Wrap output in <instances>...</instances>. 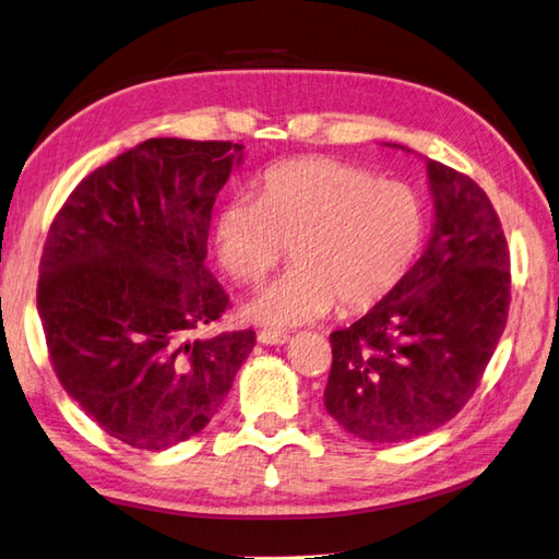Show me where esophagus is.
<instances>
[{
  "mask_svg": "<svg viewBox=\"0 0 559 559\" xmlns=\"http://www.w3.org/2000/svg\"><path fill=\"white\" fill-rule=\"evenodd\" d=\"M257 341L262 343V345H285L290 341V335L288 333H283V331H259L257 333Z\"/></svg>",
  "mask_w": 559,
  "mask_h": 559,
  "instance_id": "obj_1",
  "label": "esophagus"
}]
</instances>
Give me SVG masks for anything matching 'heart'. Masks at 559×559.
Masks as SVG:
<instances>
[{"mask_svg": "<svg viewBox=\"0 0 559 559\" xmlns=\"http://www.w3.org/2000/svg\"><path fill=\"white\" fill-rule=\"evenodd\" d=\"M424 236L417 190L355 164L307 157L269 168L257 200L218 212L216 254L233 281L254 285L290 245L295 266L245 311L259 323L300 326L338 302L347 314L379 305L407 276Z\"/></svg>", "mask_w": 559, "mask_h": 559, "instance_id": "obj_1", "label": "heart"}]
</instances>
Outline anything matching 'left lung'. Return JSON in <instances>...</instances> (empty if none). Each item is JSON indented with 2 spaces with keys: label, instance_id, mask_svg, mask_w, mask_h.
Masks as SVG:
<instances>
[{
  "label": "left lung",
  "instance_id": "8db88e82",
  "mask_svg": "<svg viewBox=\"0 0 559 559\" xmlns=\"http://www.w3.org/2000/svg\"><path fill=\"white\" fill-rule=\"evenodd\" d=\"M436 221L424 254L391 295L331 333L323 405L347 433L402 443L469 402L510 309V250L488 194L428 159Z\"/></svg>",
  "mask_w": 559,
  "mask_h": 559
}]
</instances>
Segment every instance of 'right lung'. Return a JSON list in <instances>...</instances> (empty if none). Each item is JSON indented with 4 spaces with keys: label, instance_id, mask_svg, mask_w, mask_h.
Wrapping results in <instances>:
<instances>
[{
    "label": "right lung",
    "instance_id": "obj_1",
    "mask_svg": "<svg viewBox=\"0 0 559 559\" xmlns=\"http://www.w3.org/2000/svg\"><path fill=\"white\" fill-rule=\"evenodd\" d=\"M242 145L152 138L83 178L47 233L37 311L57 379L102 431L138 450L200 433L254 331L190 333L228 295L204 266L212 206Z\"/></svg>",
    "mask_w": 559,
    "mask_h": 559
}]
</instances>
